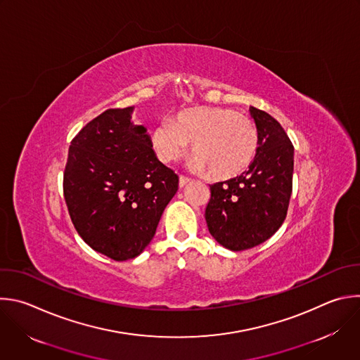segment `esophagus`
I'll return each mask as SVG.
<instances>
[{
  "label": "esophagus",
  "instance_id": "obj_1",
  "mask_svg": "<svg viewBox=\"0 0 360 360\" xmlns=\"http://www.w3.org/2000/svg\"><path fill=\"white\" fill-rule=\"evenodd\" d=\"M189 182H191V178H188V176H185V175H181V176H179V188L186 186Z\"/></svg>",
  "mask_w": 360,
  "mask_h": 360
}]
</instances>
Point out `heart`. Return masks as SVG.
<instances>
[{
    "instance_id": "heart-1",
    "label": "heart",
    "mask_w": 360,
    "mask_h": 360,
    "mask_svg": "<svg viewBox=\"0 0 360 360\" xmlns=\"http://www.w3.org/2000/svg\"><path fill=\"white\" fill-rule=\"evenodd\" d=\"M192 144L189 165L213 178H233L246 171L259 150V131L246 114L224 107H196L164 118L151 133L157 157L171 164Z\"/></svg>"
}]
</instances>
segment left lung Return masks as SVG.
<instances>
[{
  "mask_svg": "<svg viewBox=\"0 0 360 360\" xmlns=\"http://www.w3.org/2000/svg\"><path fill=\"white\" fill-rule=\"evenodd\" d=\"M259 150L249 169L210 185L205 210L214 240L231 252L262 245L283 224L292 192L294 147L274 117L250 107Z\"/></svg>",
  "mask_w": 360,
  "mask_h": 360,
  "instance_id": "obj_1",
  "label": "left lung"
}]
</instances>
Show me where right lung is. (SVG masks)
<instances>
[{
	"mask_svg": "<svg viewBox=\"0 0 360 360\" xmlns=\"http://www.w3.org/2000/svg\"><path fill=\"white\" fill-rule=\"evenodd\" d=\"M134 107L108 108L72 140L63 195L72 223L97 253L115 262L137 257L150 245L178 175L155 155Z\"/></svg>",
	"mask_w": 360,
	"mask_h": 360,
	"instance_id": "obj_1",
	"label": "right lung"
}]
</instances>
